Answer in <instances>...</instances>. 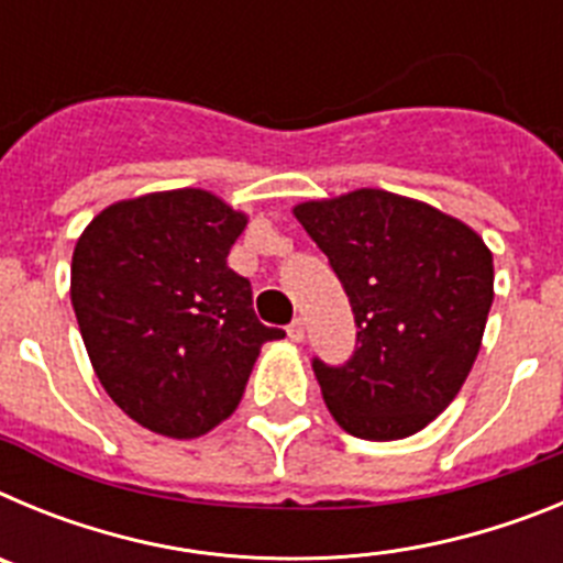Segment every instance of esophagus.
Listing matches in <instances>:
<instances>
[{"label":"esophagus","instance_id":"34e87169","mask_svg":"<svg viewBox=\"0 0 563 563\" xmlns=\"http://www.w3.org/2000/svg\"><path fill=\"white\" fill-rule=\"evenodd\" d=\"M287 335H290V341H296V343L305 341V321H301V318H296V321L287 327Z\"/></svg>","mask_w":563,"mask_h":563}]
</instances>
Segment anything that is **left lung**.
I'll list each match as a JSON object with an SVG mask.
<instances>
[{"instance_id": "8db88e82", "label": "left lung", "mask_w": 563, "mask_h": 563, "mask_svg": "<svg viewBox=\"0 0 563 563\" xmlns=\"http://www.w3.org/2000/svg\"><path fill=\"white\" fill-rule=\"evenodd\" d=\"M355 312L350 361L312 357L327 409L361 440H402L456 397L494 305V256L449 213L380 188L305 202Z\"/></svg>"}]
</instances>
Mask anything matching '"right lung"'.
Wrapping results in <instances>:
<instances>
[{"label": "right lung", "mask_w": 563, "mask_h": 563, "mask_svg": "<svg viewBox=\"0 0 563 563\" xmlns=\"http://www.w3.org/2000/svg\"><path fill=\"white\" fill-rule=\"evenodd\" d=\"M245 213L200 188L114 202L73 253V310L98 380L134 422L191 440L231 417L265 341L228 253Z\"/></svg>", "instance_id": "add662e5"}]
</instances>
